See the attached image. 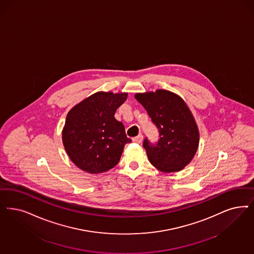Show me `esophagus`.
Masks as SVG:
<instances>
[{"mask_svg": "<svg viewBox=\"0 0 254 254\" xmlns=\"http://www.w3.org/2000/svg\"><path fill=\"white\" fill-rule=\"evenodd\" d=\"M142 140H143V136H142V134H139L137 137H135V138H133V139H132L133 142H136V143H141V142H142Z\"/></svg>", "mask_w": 254, "mask_h": 254, "instance_id": "esophagus-1", "label": "esophagus"}]
</instances>
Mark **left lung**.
<instances>
[{
  "mask_svg": "<svg viewBox=\"0 0 254 254\" xmlns=\"http://www.w3.org/2000/svg\"><path fill=\"white\" fill-rule=\"evenodd\" d=\"M135 98L147 111L159 132L157 144L147 139L143 147L150 163L163 173L183 170L194 158L199 146V128L182 97L173 92L138 93Z\"/></svg>",
  "mask_w": 254,
  "mask_h": 254,
  "instance_id": "left-lung-1",
  "label": "left lung"
}]
</instances>
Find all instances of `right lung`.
Masks as SVG:
<instances>
[{
	"mask_svg": "<svg viewBox=\"0 0 254 254\" xmlns=\"http://www.w3.org/2000/svg\"><path fill=\"white\" fill-rule=\"evenodd\" d=\"M127 93L97 92L74 106L66 115L62 139L71 161L89 174H102L120 160L127 137L114 117Z\"/></svg>",
	"mask_w": 254,
	"mask_h": 254,
	"instance_id": "obj_1",
	"label": "right lung"
}]
</instances>
